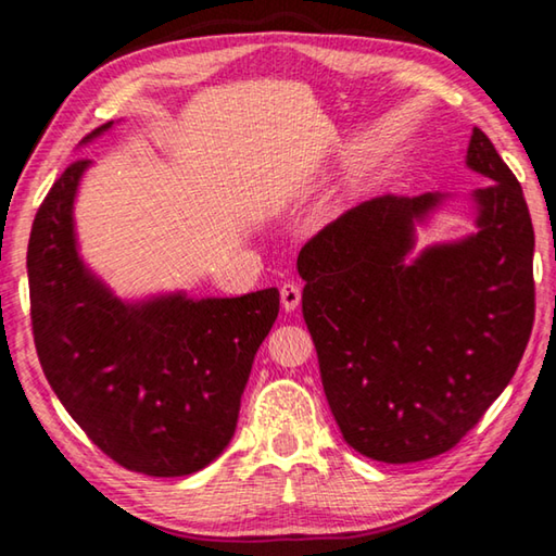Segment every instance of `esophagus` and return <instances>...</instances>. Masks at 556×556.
I'll list each match as a JSON object with an SVG mask.
<instances>
[{"instance_id": "obj_1", "label": "esophagus", "mask_w": 556, "mask_h": 556, "mask_svg": "<svg viewBox=\"0 0 556 556\" xmlns=\"http://www.w3.org/2000/svg\"><path fill=\"white\" fill-rule=\"evenodd\" d=\"M279 294H281V306H285V312H296L301 301V287L296 281H285L279 289Z\"/></svg>"}]
</instances>
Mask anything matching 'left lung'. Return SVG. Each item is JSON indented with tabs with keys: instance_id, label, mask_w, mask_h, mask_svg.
<instances>
[{
	"instance_id": "8db88e82",
	"label": "left lung",
	"mask_w": 556,
	"mask_h": 556,
	"mask_svg": "<svg viewBox=\"0 0 556 556\" xmlns=\"http://www.w3.org/2000/svg\"><path fill=\"white\" fill-rule=\"evenodd\" d=\"M468 168L478 232L431 244L414 225L441 193L380 195L299 252L301 312L343 439L382 464L454 448L513 380L534 324V230L522 186L473 127Z\"/></svg>"
}]
</instances>
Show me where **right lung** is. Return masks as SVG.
<instances>
[{
	"label": "right lung",
	"instance_id": "1",
	"mask_svg": "<svg viewBox=\"0 0 556 556\" xmlns=\"http://www.w3.org/2000/svg\"><path fill=\"white\" fill-rule=\"evenodd\" d=\"M88 166L78 159L65 168L34 218L26 267L36 353L55 397L102 454L144 476L195 473L230 444L279 291L117 299L75 242L73 201Z\"/></svg>",
	"mask_w": 556,
	"mask_h": 556
}]
</instances>
